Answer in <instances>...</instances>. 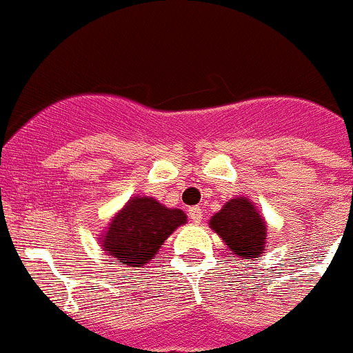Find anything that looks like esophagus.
<instances>
[{
	"label": "esophagus",
	"instance_id": "1",
	"mask_svg": "<svg viewBox=\"0 0 353 353\" xmlns=\"http://www.w3.org/2000/svg\"><path fill=\"white\" fill-rule=\"evenodd\" d=\"M188 218H190L194 223H201L202 221V209L199 208V205L190 208L188 209Z\"/></svg>",
	"mask_w": 353,
	"mask_h": 353
}]
</instances>
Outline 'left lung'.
Instances as JSON below:
<instances>
[{"instance_id":"obj_1","label":"left lung","mask_w":353,"mask_h":353,"mask_svg":"<svg viewBox=\"0 0 353 353\" xmlns=\"http://www.w3.org/2000/svg\"><path fill=\"white\" fill-rule=\"evenodd\" d=\"M209 226L239 257L257 261L266 249V221L245 197L230 199L209 219Z\"/></svg>"}]
</instances>
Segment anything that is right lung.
I'll list each match as a JSON object with an SVG mask.
<instances>
[{"mask_svg":"<svg viewBox=\"0 0 353 353\" xmlns=\"http://www.w3.org/2000/svg\"><path fill=\"white\" fill-rule=\"evenodd\" d=\"M183 223L187 216L181 209L165 208L156 199L137 195L111 219L101 247L113 263L142 268Z\"/></svg>","mask_w":353,"mask_h":353,"instance_id":"obj_1","label":"right lung"}]
</instances>
